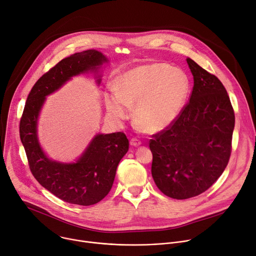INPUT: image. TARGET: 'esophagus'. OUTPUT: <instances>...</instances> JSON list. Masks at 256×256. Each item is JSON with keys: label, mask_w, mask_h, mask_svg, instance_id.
Segmentation results:
<instances>
[{"label": "esophagus", "mask_w": 256, "mask_h": 256, "mask_svg": "<svg viewBox=\"0 0 256 256\" xmlns=\"http://www.w3.org/2000/svg\"><path fill=\"white\" fill-rule=\"evenodd\" d=\"M130 144L132 146H140L141 145V141L138 140V139H136V138H132V139H130Z\"/></svg>", "instance_id": "34e87169"}]
</instances>
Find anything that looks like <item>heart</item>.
Segmentation results:
<instances>
[{
    "mask_svg": "<svg viewBox=\"0 0 256 256\" xmlns=\"http://www.w3.org/2000/svg\"><path fill=\"white\" fill-rule=\"evenodd\" d=\"M190 90L187 74L179 68L156 62L124 73L117 86L105 94L109 115L117 122L126 119L136 103L134 117L141 128L160 132L181 113Z\"/></svg>",
    "mask_w": 256,
    "mask_h": 256,
    "instance_id": "heart-1",
    "label": "heart"
}]
</instances>
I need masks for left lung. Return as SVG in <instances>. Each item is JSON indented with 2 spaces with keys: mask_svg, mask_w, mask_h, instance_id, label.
<instances>
[{
  "mask_svg": "<svg viewBox=\"0 0 256 256\" xmlns=\"http://www.w3.org/2000/svg\"><path fill=\"white\" fill-rule=\"evenodd\" d=\"M194 76L190 100L176 120L152 134L151 173L168 198L196 196L224 173L230 153L234 112L224 84L192 58Z\"/></svg>",
  "mask_w": 256,
  "mask_h": 256,
  "instance_id": "obj_1",
  "label": "left lung"
}]
</instances>
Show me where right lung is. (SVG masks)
<instances>
[{
  "label": "right lung",
  "instance_id": "right-lung-1",
  "mask_svg": "<svg viewBox=\"0 0 256 256\" xmlns=\"http://www.w3.org/2000/svg\"><path fill=\"white\" fill-rule=\"evenodd\" d=\"M105 62L103 54L94 49L62 60L34 85L20 122V140L32 176L58 198L80 206L94 205L111 190L117 166L128 150L126 134H96L76 162L60 164L44 154L37 138V120L46 96L58 90L72 76L96 70Z\"/></svg>",
  "mask_w": 256,
  "mask_h": 256
}]
</instances>
